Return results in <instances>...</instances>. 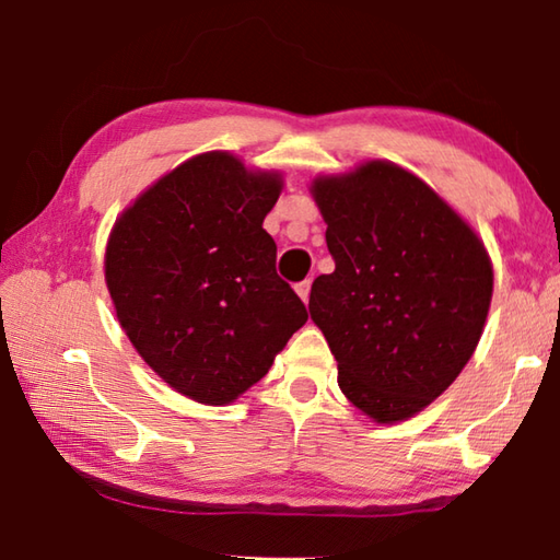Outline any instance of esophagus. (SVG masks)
Instances as JSON below:
<instances>
[{
    "mask_svg": "<svg viewBox=\"0 0 560 560\" xmlns=\"http://www.w3.org/2000/svg\"><path fill=\"white\" fill-rule=\"evenodd\" d=\"M296 293H299L303 303H308V296H311V279L296 283Z\"/></svg>",
    "mask_w": 560,
    "mask_h": 560,
    "instance_id": "1",
    "label": "esophagus"
}]
</instances>
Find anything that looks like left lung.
Returning a JSON list of instances; mask_svg holds the SVG:
<instances>
[{"label": "left lung", "mask_w": 560, "mask_h": 560, "mask_svg": "<svg viewBox=\"0 0 560 560\" xmlns=\"http://www.w3.org/2000/svg\"><path fill=\"white\" fill-rule=\"evenodd\" d=\"M336 261L308 311L338 360V385L375 422L428 407L477 348L494 273L452 207L393 163L314 183Z\"/></svg>", "instance_id": "8db88e82"}]
</instances>
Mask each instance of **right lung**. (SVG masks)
Segmentation results:
<instances>
[{
  "instance_id": "right-lung-1",
  "label": "right lung",
  "mask_w": 560,
  "mask_h": 560,
  "mask_svg": "<svg viewBox=\"0 0 560 560\" xmlns=\"http://www.w3.org/2000/svg\"><path fill=\"white\" fill-rule=\"evenodd\" d=\"M279 192V175L207 153L158 179L113 226L106 283L120 326L197 402L236 400L308 318L261 226Z\"/></svg>"
}]
</instances>
